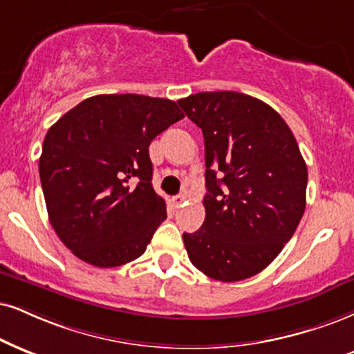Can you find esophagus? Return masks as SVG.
Segmentation results:
<instances>
[{"mask_svg":"<svg viewBox=\"0 0 354 354\" xmlns=\"http://www.w3.org/2000/svg\"><path fill=\"white\" fill-rule=\"evenodd\" d=\"M185 200H187L185 194H180V195H177V197H174V198H172V202H174V207H176V208L182 207V205H184Z\"/></svg>","mask_w":354,"mask_h":354,"instance_id":"esophagus-1","label":"esophagus"}]
</instances>
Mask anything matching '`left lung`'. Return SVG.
<instances>
[{
    "label": "left lung",
    "mask_w": 354,
    "mask_h": 354,
    "mask_svg": "<svg viewBox=\"0 0 354 354\" xmlns=\"http://www.w3.org/2000/svg\"><path fill=\"white\" fill-rule=\"evenodd\" d=\"M205 139V221L184 233L192 264L236 282L256 276L294 236L305 212L307 165L281 115L238 91L177 102Z\"/></svg>",
    "instance_id": "obj_1"
}]
</instances>
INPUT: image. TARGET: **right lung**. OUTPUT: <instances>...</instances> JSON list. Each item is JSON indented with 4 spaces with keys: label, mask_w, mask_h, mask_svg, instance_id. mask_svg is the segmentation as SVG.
Masks as SVG:
<instances>
[{
    "label": "right lung",
    "mask_w": 354,
    "mask_h": 354,
    "mask_svg": "<svg viewBox=\"0 0 354 354\" xmlns=\"http://www.w3.org/2000/svg\"><path fill=\"white\" fill-rule=\"evenodd\" d=\"M182 118L172 100L97 95L50 126L39 176L52 228L78 259L116 268L146 251L167 218L149 144Z\"/></svg>",
    "instance_id": "right-lung-1"
}]
</instances>
